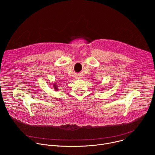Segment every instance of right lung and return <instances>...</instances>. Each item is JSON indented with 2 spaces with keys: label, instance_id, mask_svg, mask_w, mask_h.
<instances>
[{
  "label": "right lung",
  "instance_id": "add662e5",
  "mask_svg": "<svg viewBox=\"0 0 155 155\" xmlns=\"http://www.w3.org/2000/svg\"><path fill=\"white\" fill-rule=\"evenodd\" d=\"M53 87H54V89L55 90V91H58V86H56V84H53Z\"/></svg>",
  "mask_w": 155,
  "mask_h": 155
}]
</instances>
